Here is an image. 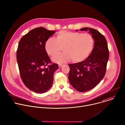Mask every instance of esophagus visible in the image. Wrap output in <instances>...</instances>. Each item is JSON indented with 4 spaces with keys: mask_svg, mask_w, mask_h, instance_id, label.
I'll list each match as a JSON object with an SVG mask.
<instances>
[{
    "mask_svg": "<svg viewBox=\"0 0 125 125\" xmlns=\"http://www.w3.org/2000/svg\"><path fill=\"white\" fill-rule=\"evenodd\" d=\"M62 66H63V64H59V65H58V66H59V68H61L62 67Z\"/></svg>",
    "mask_w": 125,
    "mask_h": 125,
    "instance_id": "34e87169",
    "label": "esophagus"
}]
</instances>
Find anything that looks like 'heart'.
Instances as JSON below:
<instances>
[{
  "mask_svg": "<svg viewBox=\"0 0 125 125\" xmlns=\"http://www.w3.org/2000/svg\"><path fill=\"white\" fill-rule=\"evenodd\" d=\"M95 40L90 34L62 30L56 35V39L50 38L45 44L47 53L55 55L64 47L65 52L55 56L52 60L63 63L71 59L75 63L81 62L86 59L93 50Z\"/></svg>",
  "mask_w": 125,
  "mask_h": 125,
  "instance_id": "heart-1",
  "label": "heart"
}]
</instances>
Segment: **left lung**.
<instances>
[{"label": "left lung", "instance_id": "1", "mask_svg": "<svg viewBox=\"0 0 125 125\" xmlns=\"http://www.w3.org/2000/svg\"><path fill=\"white\" fill-rule=\"evenodd\" d=\"M80 30L89 31L95 40L94 47L85 60L69 64L68 77L70 83L75 90L84 92L95 87L104 78L109 54L107 40L100 32L89 27Z\"/></svg>", "mask_w": 125, "mask_h": 125}]
</instances>
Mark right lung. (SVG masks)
Here are the masks:
<instances>
[{"label": "right lung", "mask_w": 125, "mask_h": 125, "mask_svg": "<svg viewBox=\"0 0 125 125\" xmlns=\"http://www.w3.org/2000/svg\"><path fill=\"white\" fill-rule=\"evenodd\" d=\"M55 30L38 27L28 32L20 39L16 57L20 77L25 85L32 91L43 93L51 87L58 64L51 63L45 44Z\"/></svg>", "instance_id": "1"}]
</instances>
